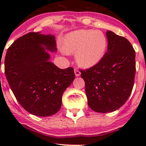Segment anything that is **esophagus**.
Instances as JSON below:
<instances>
[{"instance_id": "esophagus-1", "label": "esophagus", "mask_w": 146, "mask_h": 146, "mask_svg": "<svg viewBox=\"0 0 146 146\" xmlns=\"http://www.w3.org/2000/svg\"><path fill=\"white\" fill-rule=\"evenodd\" d=\"M74 74H75L76 77H79V76L80 75V72L78 69H74Z\"/></svg>"}]
</instances>
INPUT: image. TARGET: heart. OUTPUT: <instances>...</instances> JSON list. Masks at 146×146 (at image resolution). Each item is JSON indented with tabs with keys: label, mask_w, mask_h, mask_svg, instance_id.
<instances>
[{
	"label": "heart",
	"mask_w": 146,
	"mask_h": 146,
	"mask_svg": "<svg viewBox=\"0 0 146 146\" xmlns=\"http://www.w3.org/2000/svg\"><path fill=\"white\" fill-rule=\"evenodd\" d=\"M108 40L103 33L94 30H78L66 36L64 48L66 52H76V60L82 67L96 65L104 57Z\"/></svg>",
	"instance_id": "b5f03b06"
}]
</instances>
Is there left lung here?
<instances>
[{"instance_id":"1","label":"left lung","mask_w":146,"mask_h":146,"mask_svg":"<svg viewBox=\"0 0 146 146\" xmlns=\"http://www.w3.org/2000/svg\"><path fill=\"white\" fill-rule=\"evenodd\" d=\"M108 52L97 64L80 70L88 104L97 113L118 110L129 97L134 86L135 51L126 38L107 31Z\"/></svg>"}]
</instances>
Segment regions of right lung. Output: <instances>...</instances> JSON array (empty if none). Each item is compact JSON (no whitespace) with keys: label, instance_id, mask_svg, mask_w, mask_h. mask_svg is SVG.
<instances>
[{"label":"right lung","instance_id":"right-lung-1","mask_svg":"<svg viewBox=\"0 0 146 146\" xmlns=\"http://www.w3.org/2000/svg\"><path fill=\"white\" fill-rule=\"evenodd\" d=\"M46 50L56 51L55 36L31 32L15 41L5 57V74L25 110L50 116L60 109L62 96L75 78L74 69H59Z\"/></svg>","mask_w":146,"mask_h":146}]
</instances>
